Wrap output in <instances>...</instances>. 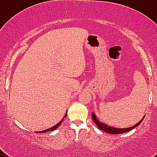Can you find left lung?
Instances as JSON below:
<instances>
[{"label": "left lung", "mask_w": 157, "mask_h": 157, "mask_svg": "<svg viewBox=\"0 0 157 157\" xmlns=\"http://www.w3.org/2000/svg\"><path fill=\"white\" fill-rule=\"evenodd\" d=\"M92 118H93V121L95 122V124L97 125V127L99 128L100 130H102V131H105V132L109 133V134H122V133L127 132V131H131V130H132L133 128H134L135 127H137V126H138L139 124L142 122V121H143V119L144 118V117L142 118L141 121H139V122L137 123V124H136L135 125L133 126V127L128 128H115L110 127V126L106 125V124H102V122H99V120L96 119V117L95 116L94 114H92Z\"/></svg>", "instance_id": "1"}]
</instances>
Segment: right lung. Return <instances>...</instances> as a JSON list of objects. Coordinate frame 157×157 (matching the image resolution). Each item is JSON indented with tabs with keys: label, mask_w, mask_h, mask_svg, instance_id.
I'll return each instance as SVG.
<instances>
[{
	"label": "right lung",
	"mask_w": 157,
	"mask_h": 157,
	"mask_svg": "<svg viewBox=\"0 0 157 157\" xmlns=\"http://www.w3.org/2000/svg\"><path fill=\"white\" fill-rule=\"evenodd\" d=\"M67 116V113L65 114V116L64 117H66ZM64 121V119L63 120H61V121H60L59 123H58V124H57L55 126H54V127H52L51 128H48V129H46V130H44V131H39V133H43V132H47V131H54V130H55V129H57V128H58V127H59L60 125H61V122H62V121Z\"/></svg>",
	"instance_id": "1"
}]
</instances>
